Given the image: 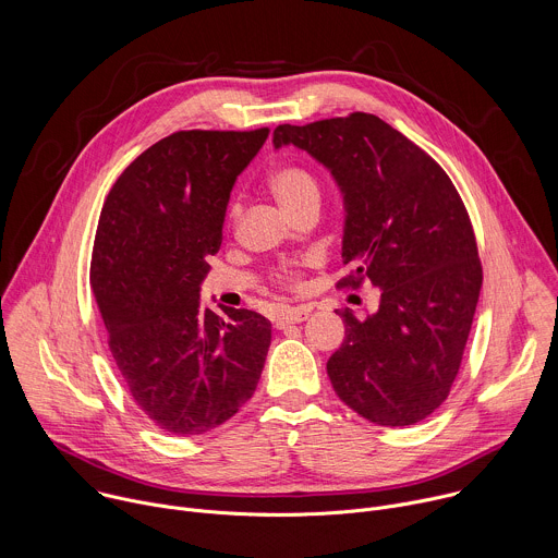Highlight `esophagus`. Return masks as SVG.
Returning <instances> with one entry per match:
<instances>
[{
  "label": "esophagus",
  "mask_w": 558,
  "mask_h": 558,
  "mask_svg": "<svg viewBox=\"0 0 558 558\" xmlns=\"http://www.w3.org/2000/svg\"><path fill=\"white\" fill-rule=\"evenodd\" d=\"M308 308H304V306H298V308H289L287 313H282V315H278L276 317V328H284V326H289V324H300V322H304L306 317H308Z\"/></svg>",
  "instance_id": "34e87169"
}]
</instances>
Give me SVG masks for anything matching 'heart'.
<instances>
[{
    "instance_id": "heart-1",
    "label": "heart",
    "mask_w": 558,
    "mask_h": 558,
    "mask_svg": "<svg viewBox=\"0 0 558 558\" xmlns=\"http://www.w3.org/2000/svg\"><path fill=\"white\" fill-rule=\"evenodd\" d=\"M267 185L274 193V197L278 199V204L289 215H293L300 206H304L308 202H319V185H317L315 177L306 168L295 166V163H284V166L274 168L267 177ZM236 215H239V204H232L230 213H228L230 221L236 219ZM274 280L287 289H298L300 287L298 267L291 263L276 267Z\"/></svg>"
}]
</instances>
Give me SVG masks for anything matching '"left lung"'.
I'll list each match as a JSON object with an SVG mask.
<instances>
[{"mask_svg": "<svg viewBox=\"0 0 558 558\" xmlns=\"http://www.w3.org/2000/svg\"><path fill=\"white\" fill-rule=\"evenodd\" d=\"M293 144L324 163L343 195L341 241L350 276L381 291L379 311L345 324L326 363L337 397L369 423L405 427L442 405L471 332L482 265L469 213L449 174L373 113L280 124L274 146Z\"/></svg>", "mask_w": 558, "mask_h": 558, "instance_id": "left-lung-1", "label": "left lung"}]
</instances>
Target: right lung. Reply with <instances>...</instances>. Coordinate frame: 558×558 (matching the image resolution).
<instances>
[{
  "label": "right lung",
  "mask_w": 558,
  "mask_h": 558,
  "mask_svg": "<svg viewBox=\"0 0 558 558\" xmlns=\"http://www.w3.org/2000/svg\"><path fill=\"white\" fill-rule=\"evenodd\" d=\"M269 129L177 131L133 159L100 213L92 289L137 408L163 432L199 436L256 392L271 322L202 308L236 177Z\"/></svg>",
  "instance_id": "1"
}]
</instances>
